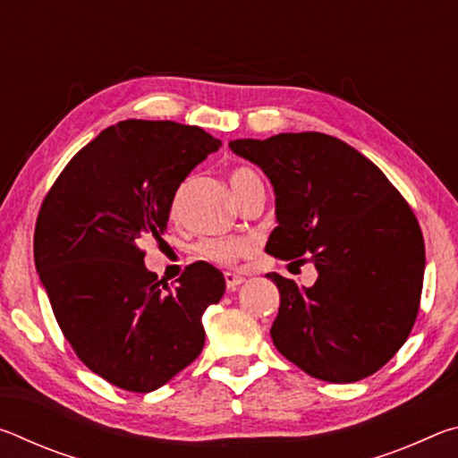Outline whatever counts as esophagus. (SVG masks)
<instances>
[{"mask_svg":"<svg viewBox=\"0 0 458 458\" xmlns=\"http://www.w3.org/2000/svg\"><path fill=\"white\" fill-rule=\"evenodd\" d=\"M224 281H226L228 291H234L238 284L244 283V276L242 275H236V273H226V275H224Z\"/></svg>","mask_w":458,"mask_h":458,"instance_id":"34e87169","label":"esophagus"}]
</instances>
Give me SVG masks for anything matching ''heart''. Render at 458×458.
Wrapping results in <instances>:
<instances>
[{
	"label": "heart",
	"mask_w": 458,
	"mask_h": 458,
	"mask_svg": "<svg viewBox=\"0 0 458 458\" xmlns=\"http://www.w3.org/2000/svg\"><path fill=\"white\" fill-rule=\"evenodd\" d=\"M228 180L232 185V191L234 196L240 198L250 190L252 183L260 182V177L257 172H252L250 167L244 165H236L230 169ZM248 250V240L238 238V236H214V238H204L196 244V254L201 260L214 262V265L220 267H230L242 257V254Z\"/></svg>",
	"instance_id": "heart-1"
}]
</instances>
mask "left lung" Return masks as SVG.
Listing matches in <instances>:
<instances>
[{
    "mask_svg": "<svg viewBox=\"0 0 458 458\" xmlns=\"http://www.w3.org/2000/svg\"><path fill=\"white\" fill-rule=\"evenodd\" d=\"M230 149L275 185L278 226L267 252L319 273L309 289L267 275L281 293L270 327L276 350L325 382L376 374L420 311L426 260L412 208L382 169L325 133L236 139Z\"/></svg>",
    "mask_w": 458,
    "mask_h": 458,
    "instance_id": "left-lung-1",
    "label": "left lung"
}]
</instances>
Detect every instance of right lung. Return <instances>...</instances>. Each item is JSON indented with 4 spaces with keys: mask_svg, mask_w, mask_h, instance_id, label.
<instances>
[{
    "mask_svg": "<svg viewBox=\"0 0 458 458\" xmlns=\"http://www.w3.org/2000/svg\"><path fill=\"white\" fill-rule=\"evenodd\" d=\"M220 147L199 127L121 121L68 161L38 212L34 260L54 317L84 366L121 390H157L204 347L222 273L198 260L167 286L139 242L161 238L180 183Z\"/></svg>",
    "mask_w": 458,
    "mask_h": 458,
    "instance_id": "1",
    "label": "right lung"
}]
</instances>
